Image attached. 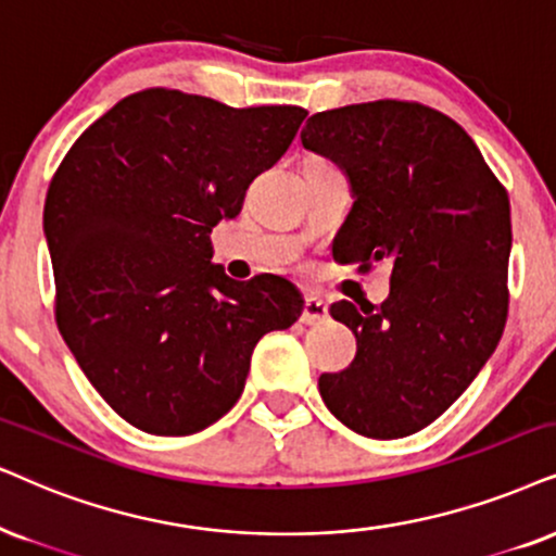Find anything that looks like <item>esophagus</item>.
<instances>
[{"label": "esophagus", "mask_w": 556, "mask_h": 556, "mask_svg": "<svg viewBox=\"0 0 556 556\" xmlns=\"http://www.w3.org/2000/svg\"><path fill=\"white\" fill-rule=\"evenodd\" d=\"M326 318H328L326 302L318 298H305V307H302L300 320L305 323V326H318V323H323Z\"/></svg>", "instance_id": "obj_1"}]
</instances>
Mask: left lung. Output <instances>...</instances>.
<instances>
[{"mask_svg":"<svg viewBox=\"0 0 556 556\" xmlns=\"http://www.w3.org/2000/svg\"><path fill=\"white\" fill-rule=\"evenodd\" d=\"M302 146L349 174L354 205L333 258L392 264L382 305L341 300L356 356L320 375L328 410L369 439L433 424L490 359L508 318L510 202L467 130L420 102L377 100L315 112Z\"/></svg>","mask_w":556,"mask_h":556,"instance_id":"8db88e82","label":"left lung"}]
</instances>
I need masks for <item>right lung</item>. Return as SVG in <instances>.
<instances>
[{
	"mask_svg": "<svg viewBox=\"0 0 556 556\" xmlns=\"http://www.w3.org/2000/svg\"><path fill=\"white\" fill-rule=\"evenodd\" d=\"M307 110L228 108L153 87L76 138L46 194L55 323L94 390L153 435H189L241 397L254 346L302 313L274 274L213 264L210 233L290 149Z\"/></svg>",
	"mask_w": 556,
	"mask_h": 556,
	"instance_id": "obj_1",
	"label": "right lung"
}]
</instances>
